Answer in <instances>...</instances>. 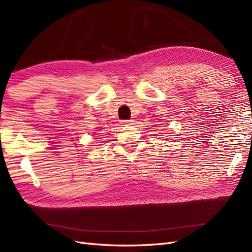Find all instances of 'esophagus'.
<instances>
[{
  "label": "esophagus",
  "mask_w": 252,
  "mask_h": 252,
  "mask_svg": "<svg viewBox=\"0 0 252 252\" xmlns=\"http://www.w3.org/2000/svg\"><path fill=\"white\" fill-rule=\"evenodd\" d=\"M124 125H132L133 124V120H129V121H123Z\"/></svg>",
  "instance_id": "esophagus-1"
}]
</instances>
